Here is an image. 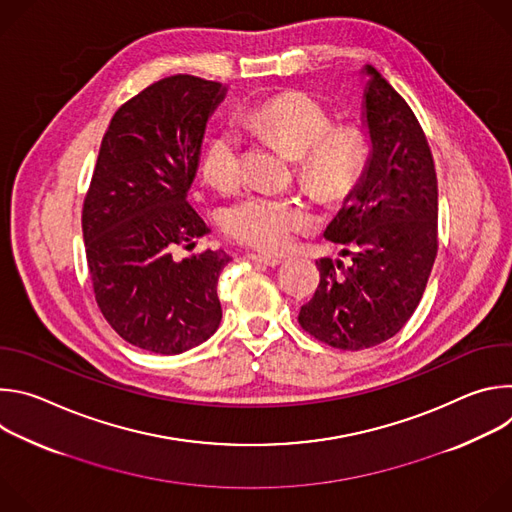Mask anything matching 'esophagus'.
<instances>
[{"label": "esophagus", "instance_id": "34e87169", "mask_svg": "<svg viewBox=\"0 0 512 512\" xmlns=\"http://www.w3.org/2000/svg\"><path fill=\"white\" fill-rule=\"evenodd\" d=\"M249 259L253 263H259V265H267V267H277L283 263L281 257H271V255H261V253H251Z\"/></svg>", "mask_w": 512, "mask_h": 512}]
</instances>
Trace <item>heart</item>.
I'll return each instance as SVG.
<instances>
[{"instance_id": "1", "label": "heart", "mask_w": 512, "mask_h": 512, "mask_svg": "<svg viewBox=\"0 0 512 512\" xmlns=\"http://www.w3.org/2000/svg\"><path fill=\"white\" fill-rule=\"evenodd\" d=\"M245 123L279 143L298 162V180L324 202L348 198L369 164V139L358 125H332V115L302 91L277 93L257 103ZM200 172L214 188L231 192L245 180L243 137L233 127L212 133L202 150ZM314 225L310 208L296 196L255 192L223 212L225 233L261 253H283Z\"/></svg>"}]
</instances>
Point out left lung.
<instances>
[{"label":"left lung","instance_id":"8db88e82","mask_svg":"<svg viewBox=\"0 0 512 512\" xmlns=\"http://www.w3.org/2000/svg\"><path fill=\"white\" fill-rule=\"evenodd\" d=\"M371 158L324 237L352 265L320 259V283L298 322L316 340L362 350L413 316L437 255V178L427 137L405 99L364 66Z\"/></svg>","mask_w":512,"mask_h":512}]
</instances>
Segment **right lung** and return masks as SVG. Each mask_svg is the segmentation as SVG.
<instances>
[{
    "label": "right lung",
    "mask_w": 512,
    "mask_h": 512,
    "mask_svg": "<svg viewBox=\"0 0 512 512\" xmlns=\"http://www.w3.org/2000/svg\"><path fill=\"white\" fill-rule=\"evenodd\" d=\"M225 87L174 75L123 103L101 141L83 204L95 300L129 344L180 354L210 338L223 310L216 283L231 261L204 251L178 261L208 233L190 206L206 121Z\"/></svg>",
    "instance_id": "1"
}]
</instances>
